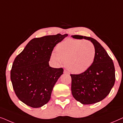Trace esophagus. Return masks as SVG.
Instances as JSON below:
<instances>
[{"label": "esophagus", "instance_id": "1", "mask_svg": "<svg viewBox=\"0 0 123 123\" xmlns=\"http://www.w3.org/2000/svg\"><path fill=\"white\" fill-rule=\"evenodd\" d=\"M64 73H66V74H69V72H68V71H67V70H64Z\"/></svg>", "mask_w": 123, "mask_h": 123}]
</instances>
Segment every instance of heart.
Wrapping results in <instances>:
<instances>
[{"instance_id": "1", "label": "heart", "mask_w": 123, "mask_h": 123, "mask_svg": "<svg viewBox=\"0 0 123 123\" xmlns=\"http://www.w3.org/2000/svg\"><path fill=\"white\" fill-rule=\"evenodd\" d=\"M56 52L51 55V59L57 65L65 63L70 71L80 73L92 66L96 58V49L93 43L84 39L69 38L59 43Z\"/></svg>"}]
</instances>
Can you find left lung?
Listing matches in <instances>:
<instances>
[{
  "label": "left lung",
  "mask_w": 123,
  "mask_h": 123,
  "mask_svg": "<svg viewBox=\"0 0 123 123\" xmlns=\"http://www.w3.org/2000/svg\"><path fill=\"white\" fill-rule=\"evenodd\" d=\"M72 37L90 40L95 45L96 51L94 63L88 70L79 74H70L72 95L83 105L100 102L109 95L115 83V67L112 60L94 38L80 35Z\"/></svg>",
  "instance_id": "left-lung-1"
}]
</instances>
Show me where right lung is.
Listing matches in <instances>:
<instances>
[{"instance_id":"right-lung-1","label":"right lung","mask_w":123,"mask_h":123,"mask_svg":"<svg viewBox=\"0 0 123 123\" xmlns=\"http://www.w3.org/2000/svg\"><path fill=\"white\" fill-rule=\"evenodd\" d=\"M68 36L58 33L32 39L15 58L11 70L13 90L18 98L33 108L49 101L63 69L49 64L54 48Z\"/></svg>"}]
</instances>
